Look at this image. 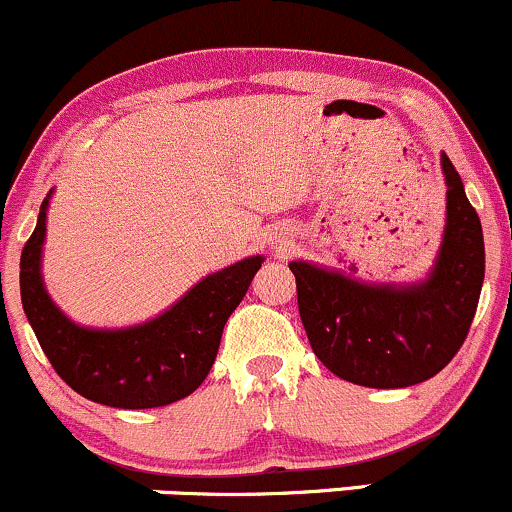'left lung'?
<instances>
[{
  "mask_svg": "<svg viewBox=\"0 0 512 512\" xmlns=\"http://www.w3.org/2000/svg\"><path fill=\"white\" fill-rule=\"evenodd\" d=\"M442 170L447 226L423 284L369 286L306 262L289 265L308 342L340 379L372 389L420 384L442 372L469 335L484 284V233L447 155Z\"/></svg>",
  "mask_w": 512,
  "mask_h": 512,
  "instance_id": "1",
  "label": "left lung"
}]
</instances>
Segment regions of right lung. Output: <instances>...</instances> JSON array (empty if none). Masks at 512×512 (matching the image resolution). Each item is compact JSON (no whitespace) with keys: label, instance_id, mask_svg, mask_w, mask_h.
Returning <instances> with one entry per match:
<instances>
[{"label":"right lung","instance_id":"add662e5","mask_svg":"<svg viewBox=\"0 0 512 512\" xmlns=\"http://www.w3.org/2000/svg\"><path fill=\"white\" fill-rule=\"evenodd\" d=\"M43 199L36 230L21 250V303L48 362L70 389L111 408H160L189 396L216 362L223 325L243 301L265 257L209 274L170 311L126 330H89L67 320L41 279Z\"/></svg>","mask_w":512,"mask_h":512}]
</instances>
